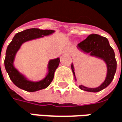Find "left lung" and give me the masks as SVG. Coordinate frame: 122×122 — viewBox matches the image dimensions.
Listing matches in <instances>:
<instances>
[{
	"instance_id": "1",
	"label": "left lung",
	"mask_w": 122,
	"mask_h": 122,
	"mask_svg": "<svg viewBox=\"0 0 122 122\" xmlns=\"http://www.w3.org/2000/svg\"><path fill=\"white\" fill-rule=\"evenodd\" d=\"M77 48L85 53H89L91 56L102 59L104 61L107 66V74L106 80L99 87L90 88L81 85H80V88L85 91L96 92L108 87L114 79L117 71V61L115 58V53L113 48L111 47L108 39L96 34L90 35L85 40L82 41L77 45ZM71 70L74 76V80L76 81L73 64H71Z\"/></svg>"
}]
</instances>
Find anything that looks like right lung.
<instances>
[{"instance_id": "obj_1", "label": "right lung", "mask_w": 122, "mask_h": 122, "mask_svg": "<svg viewBox=\"0 0 122 122\" xmlns=\"http://www.w3.org/2000/svg\"><path fill=\"white\" fill-rule=\"evenodd\" d=\"M54 32V30H40L37 28L28 29L16 34L12 41L10 42V44L8 46L4 61L5 68L11 80L16 86H17L20 89L28 92H35L48 87L53 81L54 72L59 65V58L49 61L48 65V71L46 76L43 80L38 82H32L28 80L27 78L14 67V61L16 53L18 52L24 42H27L29 40L43 37L44 36L53 34Z\"/></svg>"}]
</instances>
